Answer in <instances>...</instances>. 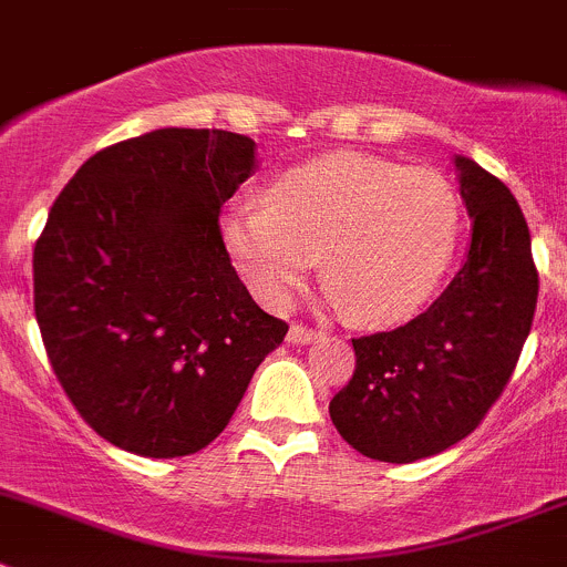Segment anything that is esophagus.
<instances>
[{"mask_svg":"<svg viewBox=\"0 0 567 567\" xmlns=\"http://www.w3.org/2000/svg\"><path fill=\"white\" fill-rule=\"evenodd\" d=\"M321 338V332H316V329L310 327H301V323H293V327L288 329V343L290 346H305V343H312V340Z\"/></svg>","mask_w":567,"mask_h":567,"instance_id":"1","label":"esophagus"}]
</instances>
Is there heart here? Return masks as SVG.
Instances as JSON below:
<instances>
[{"instance_id": "1", "label": "heart", "mask_w": 567, "mask_h": 567, "mask_svg": "<svg viewBox=\"0 0 567 567\" xmlns=\"http://www.w3.org/2000/svg\"><path fill=\"white\" fill-rule=\"evenodd\" d=\"M221 244L251 293L290 305L323 257V282L360 323L421 310L452 266L460 199L432 168L338 152L285 172L266 202L235 199Z\"/></svg>"}]
</instances>
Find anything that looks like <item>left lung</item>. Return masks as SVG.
Masks as SVG:
<instances>
[{
    "label": "left lung",
    "mask_w": 567,
    "mask_h": 567,
    "mask_svg": "<svg viewBox=\"0 0 567 567\" xmlns=\"http://www.w3.org/2000/svg\"><path fill=\"white\" fill-rule=\"evenodd\" d=\"M471 246L449 288L404 327L354 338L351 382L329 417L379 463L432 457L482 423L515 371L537 305L526 218L507 185L454 155Z\"/></svg>",
    "instance_id": "obj_1"
}]
</instances>
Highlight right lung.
I'll list each match as a JSON object with an SVG mask.
<instances>
[{
    "label": "right lung",
    "mask_w": 567,
    "mask_h": 567,
    "mask_svg": "<svg viewBox=\"0 0 567 567\" xmlns=\"http://www.w3.org/2000/svg\"><path fill=\"white\" fill-rule=\"evenodd\" d=\"M255 150L227 130L146 132L87 157L49 210L32 251L43 346L76 412L124 452L172 460L216 441L288 332L218 229Z\"/></svg>",
    "instance_id": "right-lung-1"
}]
</instances>
